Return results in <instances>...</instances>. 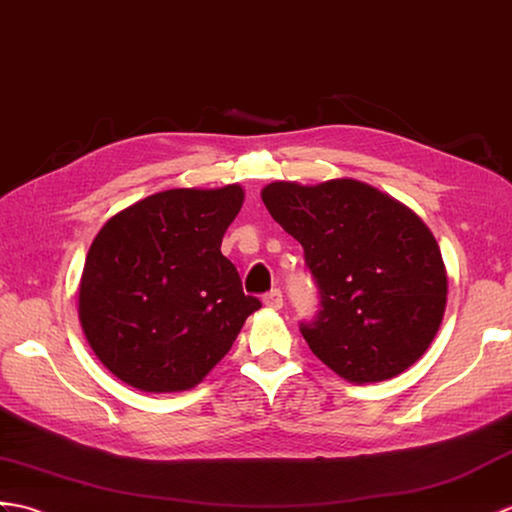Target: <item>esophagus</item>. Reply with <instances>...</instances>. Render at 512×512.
Returning a JSON list of instances; mask_svg holds the SVG:
<instances>
[{
  "mask_svg": "<svg viewBox=\"0 0 512 512\" xmlns=\"http://www.w3.org/2000/svg\"><path fill=\"white\" fill-rule=\"evenodd\" d=\"M263 304L267 309H282V291L280 289H271L269 293L263 295Z\"/></svg>",
  "mask_w": 512,
  "mask_h": 512,
  "instance_id": "esophagus-1",
  "label": "esophagus"
}]
</instances>
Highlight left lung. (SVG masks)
Returning <instances> with one entry per match:
<instances>
[{"label": "left lung", "instance_id": "obj_1", "mask_svg": "<svg viewBox=\"0 0 512 512\" xmlns=\"http://www.w3.org/2000/svg\"><path fill=\"white\" fill-rule=\"evenodd\" d=\"M304 249L320 293L300 333L317 359L352 383L392 379L436 337L447 304L440 247L416 214L355 179L274 181L260 192Z\"/></svg>", "mask_w": 512, "mask_h": 512}]
</instances>
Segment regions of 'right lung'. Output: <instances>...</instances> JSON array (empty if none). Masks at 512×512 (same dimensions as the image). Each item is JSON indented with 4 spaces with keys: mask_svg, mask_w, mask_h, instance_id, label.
Listing matches in <instances>:
<instances>
[{
    "mask_svg": "<svg viewBox=\"0 0 512 512\" xmlns=\"http://www.w3.org/2000/svg\"><path fill=\"white\" fill-rule=\"evenodd\" d=\"M241 186L175 188L133 203L96 234L78 317L96 357L142 392L195 388L260 300L221 254Z\"/></svg>",
    "mask_w": 512,
    "mask_h": 512,
    "instance_id": "1",
    "label": "right lung"
}]
</instances>
